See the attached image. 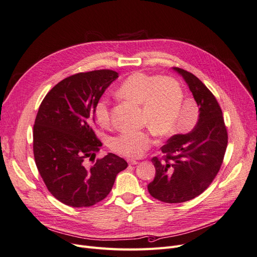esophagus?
<instances>
[{
	"label": "esophagus",
	"mask_w": 257,
	"mask_h": 257,
	"mask_svg": "<svg viewBox=\"0 0 257 257\" xmlns=\"http://www.w3.org/2000/svg\"><path fill=\"white\" fill-rule=\"evenodd\" d=\"M127 161H128V164H129L130 166H136V165L139 164V161L136 160V159H128Z\"/></svg>",
	"instance_id": "1"
}]
</instances>
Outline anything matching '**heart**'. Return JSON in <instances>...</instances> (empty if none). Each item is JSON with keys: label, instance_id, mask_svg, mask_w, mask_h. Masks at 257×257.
Masks as SVG:
<instances>
[{"label": "heart", "instance_id": "heart-1", "mask_svg": "<svg viewBox=\"0 0 257 257\" xmlns=\"http://www.w3.org/2000/svg\"><path fill=\"white\" fill-rule=\"evenodd\" d=\"M117 94L142 105V121L159 137H170L178 128V117L184 93L180 83L172 77L137 72L120 84ZM94 118L102 127L110 125L109 103L100 99L93 107ZM152 131H121L110 140V148L119 155L137 158L152 146Z\"/></svg>", "mask_w": 257, "mask_h": 257}]
</instances>
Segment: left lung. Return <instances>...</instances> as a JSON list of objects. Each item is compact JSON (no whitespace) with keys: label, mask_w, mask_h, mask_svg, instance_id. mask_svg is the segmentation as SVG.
<instances>
[{"label":"left lung","mask_w":257,"mask_h":257,"mask_svg":"<svg viewBox=\"0 0 257 257\" xmlns=\"http://www.w3.org/2000/svg\"><path fill=\"white\" fill-rule=\"evenodd\" d=\"M185 80L199 106L195 128L175 134L161 147L163 159L153 157L155 177L150 195L166 203H181L203 193L223 164L228 134L221 107L212 92L194 74L173 67Z\"/></svg>","instance_id":"left-lung-1"}]
</instances>
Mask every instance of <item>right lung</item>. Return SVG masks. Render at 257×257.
Returning a JSON list of instances; mask_svg holds the SVG:
<instances>
[{
  "label": "right lung",
  "mask_w": 257,
  "mask_h": 257,
  "mask_svg": "<svg viewBox=\"0 0 257 257\" xmlns=\"http://www.w3.org/2000/svg\"><path fill=\"white\" fill-rule=\"evenodd\" d=\"M118 77L111 70L78 73L45 97L33 127V153L49 192L63 204L89 207L110 193L127 161L108 153L91 167L102 143L94 133L93 107Z\"/></svg>",
  "instance_id": "add662e5"
}]
</instances>
